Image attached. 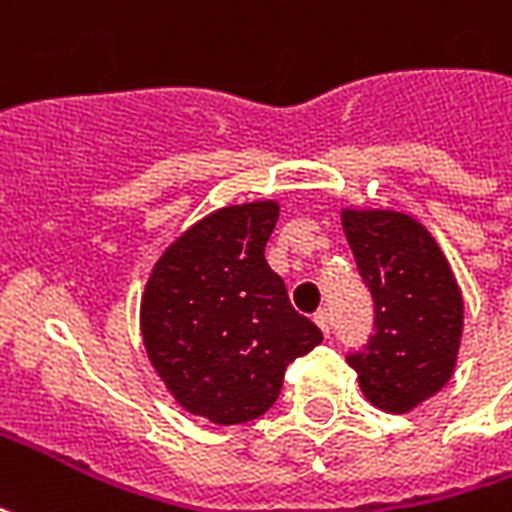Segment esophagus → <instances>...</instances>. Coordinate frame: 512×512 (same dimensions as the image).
Listing matches in <instances>:
<instances>
[{
    "instance_id": "1",
    "label": "esophagus",
    "mask_w": 512,
    "mask_h": 512,
    "mask_svg": "<svg viewBox=\"0 0 512 512\" xmlns=\"http://www.w3.org/2000/svg\"><path fill=\"white\" fill-rule=\"evenodd\" d=\"M314 323L323 328L325 336H331V312L328 309H320V312L314 314Z\"/></svg>"
}]
</instances>
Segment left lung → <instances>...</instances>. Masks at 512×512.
I'll return each mask as SVG.
<instances>
[{
  "label": "left lung",
  "mask_w": 512,
  "mask_h": 512,
  "mask_svg": "<svg viewBox=\"0 0 512 512\" xmlns=\"http://www.w3.org/2000/svg\"><path fill=\"white\" fill-rule=\"evenodd\" d=\"M344 233L374 298V336L347 352L366 399L407 412L445 385L456 366L464 304L429 230L391 211H344Z\"/></svg>",
  "instance_id": "left-lung-1"
}]
</instances>
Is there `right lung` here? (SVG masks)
I'll list each match as a JSON object with an SVG mask.
<instances>
[{"mask_svg":"<svg viewBox=\"0 0 512 512\" xmlns=\"http://www.w3.org/2000/svg\"><path fill=\"white\" fill-rule=\"evenodd\" d=\"M279 206L219 208L170 246L151 271L140 331L184 410L219 426L260 418L287 366L323 342L266 263Z\"/></svg>","mask_w":512,"mask_h":512,"instance_id":"right-lung-1","label":"right lung"}]
</instances>
